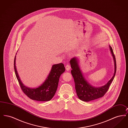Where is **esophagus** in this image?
<instances>
[{"mask_svg":"<svg viewBox=\"0 0 128 128\" xmlns=\"http://www.w3.org/2000/svg\"><path fill=\"white\" fill-rule=\"evenodd\" d=\"M65 68H66V70H68V71L70 70V65L69 64H67Z\"/></svg>","mask_w":128,"mask_h":128,"instance_id":"esophagus-1","label":"esophagus"}]
</instances>
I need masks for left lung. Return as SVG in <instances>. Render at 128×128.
I'll use <instances>...</instances> for the list:
<instances>
[{
	"label": "left lung",
	"instance_id": "8db88e82",
	"mask_svg": "<svg viewBox=\"0 0 128 128\" xmlns=\"http://www.w3.org/2000/svg\"><path fill=\"white\" fill-rule=\"evenodd\" d=\"M110 48L111 53L112 54L114 60L115 67L114 73L112 78L106 84L103 86L99 87H93L86 81L80 70L78 60L76 57L73 58L70 61L72 68L71 73L74 80L75 90L80 100L85 102L94 100L103 97L108 91L110 85L115 77L116 69L115 56L114 54L112 48L110 46Z\"/></svg>",
	"mask_w": 128,
	"mask_h": 128
}]
</instances>
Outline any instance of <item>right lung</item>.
I'll return each mask as SVG.
<instances>
[{
    "mask_svg": "<svg viewBox=\"0 0 128 128\" xmlns=\"http://www.w3.org/2000/svg\"><path fill=\"white\" fill-rule=\"evenodd\" d=\"M16 56L14 61V68L17 79L22 91L32 100L39 101H48L55 95L58 86L60 77L65 71L63 63L53 65L46 79L42 84L36 88H30L25 86L19 77L16 67Z\"/></svg>",
    "mask_w": 128,
    "mask_h": 128,
    "instance_id": "1",
    "label": "right lung"
}]
</instances>
